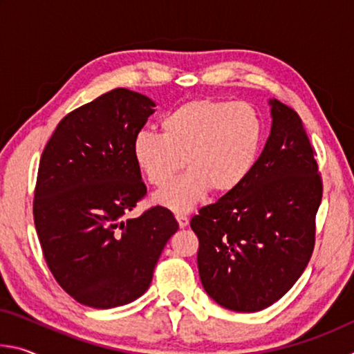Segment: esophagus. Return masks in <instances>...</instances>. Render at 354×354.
<instances>
[{"label":"esophagus","mask_w":354,"mask_h":354,"mask_svg":"<svg viewBox=\"0 0 354 354\" xmlns=\"http://www.w3.org/2000/svg\"><path fill=\"white\" fill-rule=\"evenodd\" d=\"M176 220H178V225H179V227H185L189 225V218H187V215L185 214H183V212H176Z\"/></svg>","instance_id":"esophagus-1"}]
</instances>
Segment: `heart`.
I'll use <instances>...</instances> for the list:
<instances>
[{
  "label": "heart",
  "instance_id": "b5f03b06",
  "mask_svg": "<svg viewBox=\"0 0 354 354\" xmlns=\"http://www.w3.org/2000/svg\"><path fill=\"white\" fill-rule=\"evenodd\" d=\"M162 134L140 131L133 156L142 175L164 187L185 165L189 171L156 194L159 205L175 212L194 207L209 189L234 192L253 171L263 145V120L250 103L194 100L167 113Z\"/></svg>",
  "mask_w": 354,
  "mask_h": 354
}]
</instances>
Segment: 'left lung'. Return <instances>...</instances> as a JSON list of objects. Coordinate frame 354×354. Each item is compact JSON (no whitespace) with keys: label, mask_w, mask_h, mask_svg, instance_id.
Masks as SVG:
<instances>
[{"label":"left lung","mask_w":354,"mask_h":354,"mask_svg":"<svg viewBox=\"0 0 354 354\" xmlns=\"http://www.w3.org/2000/svg\"><path fill=\"white\" fill-rule=\"evenodd\" d=\"M272 131L239 187L201 207L198 272L207 295L236 313H256L290 290L315 245L323 183L301 118L270 100Z\"/></svg>","instance_id":"obj_1"}]
</instances>
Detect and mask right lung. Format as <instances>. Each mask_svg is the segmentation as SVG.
<instances>
[{"label": "right lung", "instance_id": "1", "mask_svg": "<svg viewBox=\"0 0 354 354\" xmlns=\"http://www.w3.org/2000/svg\"><path fill=\"white\" fill-rule=\"evenodd\" d=\"M153 107L145 95L113 88L67 113L41 153L35 231L53 277L86 306L117 308L143 295L179 227L162 206L124 217L147 195L133 142Z\"/></svg>", "mask_w": 354, "mask_h": 354}]
</instances>
